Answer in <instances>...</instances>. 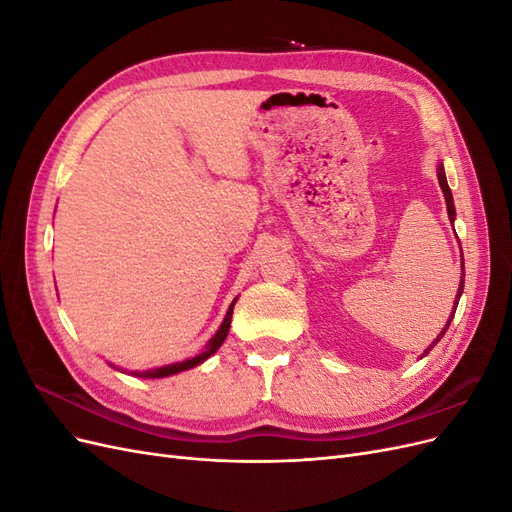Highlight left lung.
<instances>
[{"label":"left lung","instance_id":"left-lung-1","mask_svg":"<svg viewBox=\"0 0 512 512\" xmlns=\"http://www.w3.org/2000/svg\"><path fill=\"white\" fill-rule=\"evenodd\" d=\"M438 181H440V188H442V192H444V200H446V211H448V220L451 222H455V205H453V194H451V188H448V181H446V175H444V166L442 164H438ZM463 277H466V269H463V254H461V282H459V288H457V297H455V305H453V314H451V318H448V322L444 324V329H442V333L433 339V342L429 344V348L425 350V354L436 346L440 339L444 337V333H446V329H448V324H451V320H453V316H455V309H457V303H459V297H461V292H463Z\"/></svg>","mask_w":512,"mask_h":512}]
</instances>
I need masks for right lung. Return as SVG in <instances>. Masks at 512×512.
Segmentation results:
<instances>
[{
  "label": "right lung",
  "mask_w": 512,
  "mask_h": 512,
  "mask_svg": "<svg viewBox=\"0 0 512 512\" xmlns=\"http://www.w3.org/2000/svg\"><path fill=\"white\" fill-rule=\"evenodd\" d=\"M235 303H237V299L230 303L228 312H226V318H224V322L220 324L218 333H215V335L209 339V342H207V346H205V350H203V352L196 354V356H192V359H185V361H181V363L164 365V367H158V369H147V371H132V376H138V378H166V376H173V374H179V371L192 369V367H196V365H200V363H205V361L209 359V356L224 344V339H226L228 329H230L232 309H235Z\"/></svg>",
  "instance_id": "right-lung-1"
}]
</instances>
